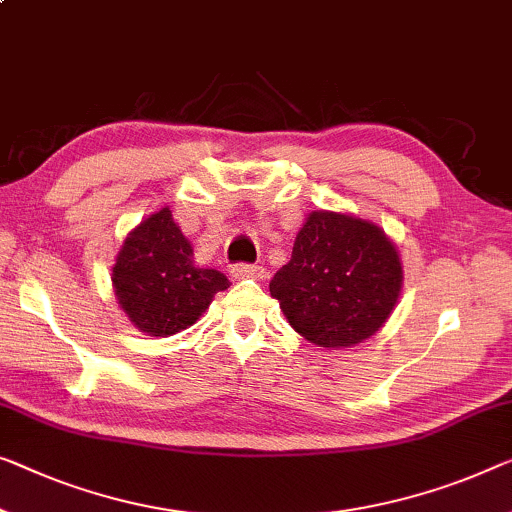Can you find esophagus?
I'll return each mask as SVG.
<instances>
[{"mask_svg": "<svg viewBox=\"0 0 512 512\" xmlns=\"http://www.w3.org/2000/svg\"><path fill=\"white\" fill-rule=\"evenodd\" d=\"M232 276L234 278H253V280H264L266 278V269L257 264H236L232 266Z\"/></svg>", "mask_w": 512, "mask_h": 512, "instance_id": "esophagus-1", "label": "esophagus"}]
</instances>
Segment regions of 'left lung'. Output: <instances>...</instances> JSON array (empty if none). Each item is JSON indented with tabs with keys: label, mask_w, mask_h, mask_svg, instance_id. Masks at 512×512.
<instances>
[{
	"label": "left lung",
	"mask_w": 512,
	"mask_h": 512,
	"mask_svg": "<svg viewBox=\"0 0 512 512\" xmlns=\"http://www.w3.org/2000/svg\"><path fill=\"white\" fill-rule=\"evenodd\" d=\"M402 259L372 220L310 211L292 259L271 280V296L292 329L324 349L368 340L393 315L402 292Z\"/></svg>",
	"instance_id": "left-lung-1"
}]
</instances>
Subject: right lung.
Segmentation results:
<instances>
[{
	"instance_id": "add662e5",
	"label": "right lung",
	"mask_w": 512,
	"mask_h": 512,
	"mask_svg": "<svg viewBox=\"0 0 512 512\" xmlns=\"http://www.w3.org/2000/svg\"><path fill=\"white\" fill-rule=\"evenodd\" d=\"M227 287L225 273L195 264L193 243L183 236L170 207L133 227L114 257V299L135 329L151 338L193 326L213 296Z\"/></svg>"
}]
</instances>
